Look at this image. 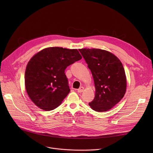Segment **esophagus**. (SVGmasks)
<instances>
[{
	"mask_svg": "<svg viewBox=\"0 0 153 153\" xmlns=\"http://www.w3.org/2000/svg\"><path fill=\"white\" fill-rule=\"evenodd\" d=\"M84 88L83 87H80L79 89L77 90V92H79V93H81V92H82L84 91Z\"/></svg>",
	"mask_w": 153,
	"mask_h": 153,
	"instance_id": "obj_1",
	"label": "esophagus"
}]
</instances>
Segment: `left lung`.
<instances>
[{
  "instance_id": "8db88e82",
  "label": "left lung",
  "mask_w": 153,
  "mask_h": 153,
  "mask_svg": "<svg viewBox=\"0 0 153 153\" xmlns=\"http://www.w3.org/2000/svg\"><path fill=\"white\" fill-rule=\"evenodd\" d=\"M91 70L94 81L95 95L89 103L96 111H106L121 100L126 91V77L122 62L108 51L79 49Z\"/></svg>"
}]
</instances>
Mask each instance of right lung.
Masks as SVG:
<instances>
[{
	"instance_id": "add662e5",
	"label": "right lung",
	"mask_w": 153,
	"mask_h": 153,
	"mask_svg": "<svg viewBox=\"0 0 153 153\" xmlns=\"http://www.w3.org/2000/svg\"><path fill=\"white\" fill-rule=\"evenodd\" d=\"M82 59L77 49L49 47L36 53L28 61L25 85L29 97L39 108L58 107L70 92L66 68Z\"/></svg>"
}]
</instances>
